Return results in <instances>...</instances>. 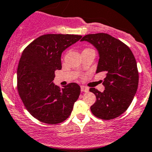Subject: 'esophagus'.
Here are the masks:
<instances>
[{
  "label": "esophagus",
  "instance_id": "1",
  "mask_svg": "<svg viewBox=\"0 0 152 152\" xmlns=\"http://www.w3.org/2000/svg\"><path fill=\"white\" fill-rule=\"evenodd\" d=\"M81 90H82V92H88L89 88L87 87H86V86L82 85L81 86Z\"/></svg>",
  "mask_w": 152,
  "mask_h": 152
}]
</instances>
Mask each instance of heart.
<instances>
[{"mask_svg": "<svg viewBox=\"0 0 152 152\" xmlns=\"http://www.w3.org/2000/svg\"><path fill=\"white\" fill-rule=\"evenodd\" d=\"M87 49H91V48H85V50H87Z\"/></svg>", "mask_w": 152, "mask_h": 152, "instance_id": "1", "label": "heart"}]
</instances>
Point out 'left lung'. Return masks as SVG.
Wrapping results in <instances>:
<instances>
[{"instance_id": "8db88e82", "label": "left lung", "mask_w": 152, "mask_h": 152, "mask_svg": "<svg viewBox=\"0 0 152 152\" xmlns=\"http://www.w3.org/2000/svg\"><path fill=\"white\" fill-rule=\"evenodd\" d=\"M81 41L97 48L100 58L96 73H106L103 93L90 88L97 99L90 107L92 113L103 120L115 118L128 109L137 92L139 73L135 58L125 43L108 34H87Z\"/></svg>"}]
</instances>
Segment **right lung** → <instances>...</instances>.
Segmentation results:
<instances>
[{"instance_id": "right-lung-1", "label": "right lung", "mask_w": 152, "mask_h": 152, "mask_svg": "<svg viewBox=\"0 0 152 152\" xmlns=\"http://www.w3.org/2000/svg\"><path fill=\"white\" fill-rule=\"evenodd\" d=\"M81 35L48 34L26 47L17 70V87L28 112L39 121L53 125L65 121L80 95L76 83L61 88L52 82L62 69L61 55Z\"/></svg>"}]
</instances>
